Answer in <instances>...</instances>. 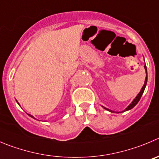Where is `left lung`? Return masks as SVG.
Instances as JSON below:
<instances>
[{"mask_svg": "<svg viewBox=\"0 0 159 159\" xmlns=\"http://www.w3.org/2000/svg\"><path fill=\"white\" fill-rule=\"evenodd\" d=\"M144 69H145V70H146V74H147V67H146V65H144ZM147 81H148V75H147V76H146V78H145V81H144V85H143L142 89H141V92H140L139 93H138V95H137L136 98H135L133 100V102H132L130 103V104L129 105V106H127V107L126 108V109H124V111H122V112H125V111L130 110V109H131L132 108H134V107L135 106H136L137 104H138V102H139V100L141 99V95H143V93H144V89H145L146 84H147ZM103 108H104V109H106V110L109 111V112H114V111L110 110V109H107V108H105V107H103Z\"/></svg>", "mask_w": 159, "mask_h": 159, "instance_id": "1", "label": "left lung"}]
</instances>
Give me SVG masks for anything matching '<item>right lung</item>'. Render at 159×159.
Here are the masks:
<instances>
[{
    "instance_id": "obj_1",
    "label": "right lung",
    "mask_w": 159,
    "mask_h": 159,
    "mask_svg": "<svg viewBox=\"0 0 159 159\" xmlns=\"http://www.w3.org/2000/svg\"><path fill=\"white\" fill-rule=\"evenodd\" d=\"M18 105H19V104H18ZM28 115H29V116L32 117V118H33V119H35V117H34V116H32V115H30V114H28Z\"/></svg>"
}]
</instances>
